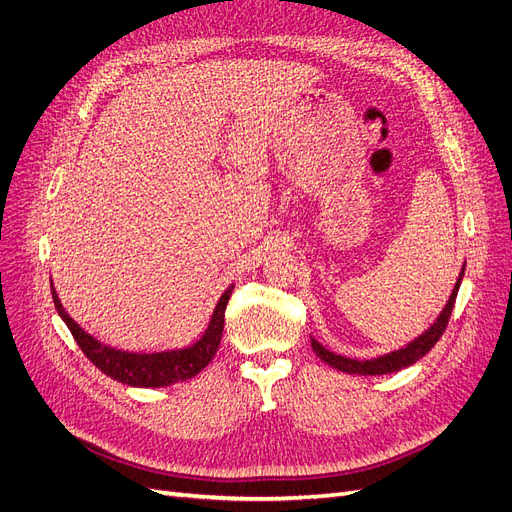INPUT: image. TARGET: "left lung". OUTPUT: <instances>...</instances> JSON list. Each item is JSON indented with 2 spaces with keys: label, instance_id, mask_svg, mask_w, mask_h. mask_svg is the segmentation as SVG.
Here are the masks:
<instances>
[{
  "label": "left lung",
  "instance_id": "left-lung-1",
  "mask_svg": "<svg viewBox=\"0 0 512 512\" xmlns=\"http://www.w3.org/2000/svg\"><path fill=\"white\" fill-rule=\"evenodd\" d=\"M463 273H466V265H463V269L459 273V280H457V284L451 292V297H448V301L440 312V316L436 318V322H433L425 333L414 337L412 342L406 344L404 348L393 350L389 354L376 356V359L359 361V359H348V356H342V354H335V352L327 350L312 337V348H314L316 356H320L324 363L339 369V371H346V374H359V376H384V374H393V371H399V369L414 365L418 359H423V356L438 344V339L446 331V324H448V318H451V312L455 307V299H457V292H459V286H461V280H463Z\"/></svg>",
  "mask_w": 512,
  "mask_h": 512
}]
</instances>
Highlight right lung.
I'll list each match as a JSON object with an SVG mask.
<instances>
[{
    "mask_svg": "<svg viewBox=\"0 0 512 512\" xmlns=\"http://www.w3.org/2000/svg\"><path fill=\"white\" fill-rule=\"evenodd\" d=\"M232 288H235V284L224 290L218 305L213 309L209 327L192 346L177 348V350H162V352H126V350H117L98 342L94 335H89L85 329H81L79 324L68 316V312L64 309V305H61L57 292L51 284L57 314L68 324L72 337L76 339L79 348L85 352L87 359L108 378L128 386H141V389H160V386L185 382L194 378L198 371H203L209 365L215 352H218L220 339L224 333V312H226Z\"/></svg>",
    "mask_w": 512,
    "mask_h": 512,
    "instance_id": "add662e5",
    "label": "right lung"
}]
</instances>
